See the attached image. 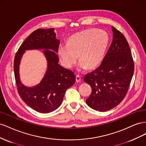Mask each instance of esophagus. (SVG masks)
Listing matches in <instances>:
<instances>
[{
    "label": "esophagus",
    "mask_w": 146,
    "mask_h": 146,
    "mask_svg": "<svg viewBox=\"0 0 146 146\" xmlns=\"http://www.w3.org/2000/svg\"><path fill=\"white\" fill-rule=\"evenodd\" d=\"M76 80L77 82H80L82 80V77H80V76H79V75H77Z\"/></svg>",
    "instance_id": "1"
}]
</instances>
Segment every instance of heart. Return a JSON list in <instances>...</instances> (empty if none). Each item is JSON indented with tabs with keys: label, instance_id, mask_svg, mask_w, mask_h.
Segmentation results:
<instances>
[{
	"label": "heart",
	"instance_id": "1",
	"mask_svg": "<svg viewBox=\"0 0 146 146\" xmlns=\"http://www.w3.org/2000/svg\"><path fill=\"white\" fill-rule=\"evenodd\" d=\"M109 41L108 33L102 30L91 29L74 34L68 38V42H61L58 46L61 63L66 68H71L78 55V70L94 69L104 60Z\"/></svg>",
	"mask_w": 146,
	"mask_h": 146
}]
</instances>
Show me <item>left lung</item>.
Returning a JSON list of instances; mask_svg holds the SVG:
<instances>
[{"label":"left lung","instance_id":"8db88e82","mask_svg":"<svg viewBox=\"0 0 146 146\" xmlns=\"http://www.w3.org/2000/svg\"><path fill=\"white\" fill-rule=\"evenodd\" d=\"M113 41L100 66L83 80L92 88L86 104L99 111H107L120 104L133 77L134 63L127 39L111 27Z\"/></svg>","mask_w":146,"mask_h":146}]
</instances>
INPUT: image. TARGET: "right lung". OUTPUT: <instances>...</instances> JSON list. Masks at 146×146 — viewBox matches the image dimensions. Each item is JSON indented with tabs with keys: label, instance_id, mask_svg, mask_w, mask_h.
Here are the masks:
<instances>
[{
	"label": "right lung",
	"instance_id": "add662e5",
	"mask_svg": "<svg viewBox=\"0 0 146 146\" xmlns=\"http://www.w3.org/2000/svg\"><path fill=\"white\" fill-rule=\"evenodd\" d=\"M59 44L54 29H39L27 38L15 56L14 72L17 91L24 102L39 113H48L58 108L66 91L76 82V76L72 70L58 64L56 53ZM28 50H44L48 62L45 76L40 83L32 87L24 86L19 77L20 60L25 51Z\"/></svg>",
	"mask_w": 146,
	"mask_h": 146
}]
</instances>
